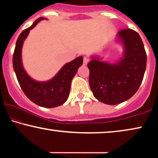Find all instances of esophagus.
<instances>
[{"label": "esophagus", "mask_w": 158, "mask_h": 158, "mask_svg": "<svg viewBox=\"0 0 158 158\" xmlns=\"http://www.w3.org/2000/svg\"><path fill=\"white\" fill-rule=\"evenodd\" d=\"M89 62V59L88 57H84L83 58V64L84 65H86L88 64V62Z\"/></svg>", "instance_id": "1"}]
</instances>
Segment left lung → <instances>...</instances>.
<instances>
[{
    "instance_id": "obj_1",
    "label": "left lung",
    "mask_w": 158,
    "mask_h": 158,
    "mask_svg": "<svg viewBox=\"0 0 158 158\" xmlns=\"http://www.w3.org/2000/svg\"><path fill=\"white\" fill-rule=\"evenodd\" d=\"M116 41L123 56L115 63L92 56L88 63L89 85L95 98L106 104L116 105L131 98L139 89L146 70L147 55L142 39L132 29H122Z\"/></svg>"
}]
</instances>
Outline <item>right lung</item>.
<instances>
[{"label": "right lung", "mask_w": 158, "mask_h": 158, "mask_svg": "<svg viewBox=\"0 0 158 158\" xmlns=\"http://www.w3.org/2000/svg\"><path fill=\"white\" fill-rule=\"evenodd\" d=\"M44 19H47L40 17L36 19L31 27L23 30L20 34L17 39L13 56V66L19 85L27 98L40 106L54 108L62 105L68 100L71 82L79 67L83 64V57L80 56L66 63L49 81H37L31 78L23 68L21 57L22 47L30 30L34 29L39 22Z\"/></svg>", "instance_id": "1"}]
</instances>
